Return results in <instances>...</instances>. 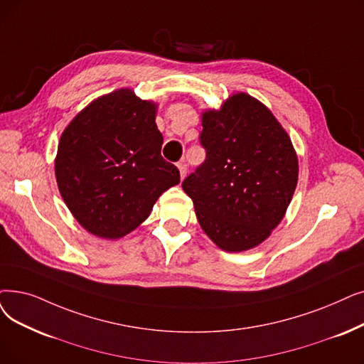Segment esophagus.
<instances>
[{"instance_id":"obj_1","label":"esophagus","mask_w":364,"mask_h":364,"mask_svg":"<svg viewBox=\"0 0 364 364\" xmlns=\"http://www.w3.org/2000/svg\"><path fill=\"white\" fill-rule=\"evenodd\" d=\"M177 166H178V171H180V177H181V178H184V177H186V173H187V166H186V164L180 162Z\"/></svg>"}]
</instances>
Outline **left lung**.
Listing matches in <instances>:
<instances>
[{
  "label": "left lung",
  "instance_id": "obj_1",
  "mask_svg": "<svg viewBox=\"0 0 364 364\" xmlns=\"http://www.w3.org/2000/svg\"><path fill=\"white\" fill-rule=\"evenodd\" d=\"M205 162L183 181L196 218L223 251L262 244L281 223L297 186L291 139L272 112L245 92L202 113Z\"/></svg>",
  "mask_w": 364,
  "mask_h": 364
}]
</instances>
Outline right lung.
Returning <instances> with one entry per match:
<instances>
[{"label":"right lung","instance_id":"1","mask_svg":"<svg viewBox=\"0 0 364 364\" xmlns=\"http://www.w3.org/2000/svg\"><path fill=\"white\" fill-rule=\"evenodd\" d=\"M156 112L157 104L120 87L93 100L60 135L55 157L60 196L98 238H123L180 183L177 166L161 154Z\"/></svg>","mask_w":364,"mask_h":364}]
</instances>
